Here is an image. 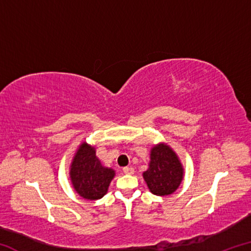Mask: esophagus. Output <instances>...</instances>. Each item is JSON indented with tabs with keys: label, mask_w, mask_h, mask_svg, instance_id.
Instances as JSON below:
<instances>
[{
	"label": "esophagus",
	"mask_w": 251,
	"mask_h": 251,
	"mask_svg": "<svg viewBox=\"0 0 251 251\" xmlns=\"http://www.w3.org/2000/svg\"><path fill=\"white\" fill-rule=\"evenodd\" d=\"M123 172H124V174H126V175H133L134 168L133 167H124L123 168Z\"/></svg>",
	"instance_id": "obj_1"
}]
</instances>
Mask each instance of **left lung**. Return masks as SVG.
<instances>
[{
	"mask_svg": "<svg viewBox=\"0 0 251 251\" xmlns=\"http://www.w3.org/2000/svg\"><path fill=\"white\" fill-rule=\"evenodd\" d=\"M148 166L143 177L151 192L157 196L173 194L184 178L180 160L167 144L161 143L151 148Z\"/></svg>",
	"mask_w": 251,
	"mask_h": 251,
	"instance_id": "obj_1",
	"label": "left lung"
}]
</instances>
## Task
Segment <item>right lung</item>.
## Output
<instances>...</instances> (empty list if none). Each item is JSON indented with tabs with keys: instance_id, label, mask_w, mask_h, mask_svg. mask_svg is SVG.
<instances>
[{
	"instance_id": "add662e5",
	"label": "right lung",
	"mask_w": 251,
	"mask_h": 251,
	"mask_svg": "<svg viewBox=\"0 0 251 251\" xmlns=\"http://www.w3.org/2000/svg\"><path fill=\"white\" fill-rule=\"evenodd\" d=\"M115 171L104 167L96 157L95 148L82 143L71 164L70 178L80 197L88 201L100 199L107 193Z\"/></svg>"
}]
</instances>
